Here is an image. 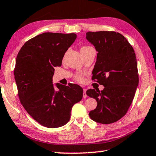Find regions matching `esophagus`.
Masks as SVG:
<instances>
[{"label":"esophagus","mask_w":156,"mask_h":156,"mask_svg":"<svg viewBox=\"0 0 156 156\" xmlns=\"http://www.w3.org/2000/svg\"><path fill=\"white\" fill-rule=\"evenodd\" d=\"M83 97L84 98H87V95L86 94V89H85V88L83 89Z\"/></svg>","instance_id":"34e87169"}]
</instances>
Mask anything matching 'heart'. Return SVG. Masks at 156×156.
<instances>
[{"label":"heart","instance_id":"heart-1","mask_svg":"<svg viewBox=\"0 0 156 156\" xmlns=\"http://www.w3.org/2000/svg\"><path fill=\"white\" fill-rule=\"evenodd\" d=\"M90 48V46H83V47H82V48H81L80 51L86 50V49H87V48ZM75 78H76V80H77L78 81H79V82H82L83 80V77H82V76H81L80 75L76 76V77H75Z\"/></svg>","mask_w":156,"mask_h":156}]
</instances>
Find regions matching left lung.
I'll return each mask as SVG.
<instances>
[{"instance_id":"8db88e82","label":"left lung","mask_w":156,"mask_h":156,"mask_svg":"<svg viewBox=\"0 0 156 156\" xmlns=\"http://www.w3.org/2000/svg\"><path fill=\"white\" fill-rule=\"evenodd\" d=\"M86 39L98 52L93 79L104 86L101 91L90 89L86 91L97 102L89 115L97 123L116 122L126 114L139 83L134 49L116 32H88Z\"/></svg>"}]
</instances>
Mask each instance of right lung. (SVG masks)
I'll return each instance as SVG.
<instances>
[{
	"label": "right lung",
	"instance_id": "obj_1",
	"mask_svg": "<svg viewBox=\"0 0 156 156\" xmlns=\"http://www.w3.org/2000/svg\"><path fill=\"white\" fill-rule=\"evenodd\" d=\"M74 33H44L26 41L16 57L14 79L22 105L39 124L47 128L65 125L75 103L83 98L78 85L53 84L55 66L76 39Z\"/></svg>",
	"mask_w": 156,
	"mask_h": 156
}]
</instances>
